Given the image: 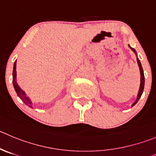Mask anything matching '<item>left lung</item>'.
I'll use <instances>...</instances> for the list:
<instances>
[{"mask_svg":"<svg viewBox=\"0 0 156 156\" xmlns=\"http://www.w3.org/2000/svg\"><path fill=\"white\" fill-rule=\"evenodd\" d=\"M129 47L131 48V50L134 52L135 53H136V50L134 48H132L131 47L129 46ZM137 62H138V64H139V69H140V74H141V83H140V87H139V93H138V96H137V99H136V101L133 104V106H135V105L137 103V102L139 101V99H140L141 96H142V93H143V90H144V86H145V76H144V73H143V69H142V64L140 63V60H139V58L137 57Z\"/></svg>","mask_w":156,"mask_h":156,"instance_id":"1","label":"left lung"}]
</instances>
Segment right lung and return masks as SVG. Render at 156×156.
Wrapping results in <instances>:
<instances>
[{
    "label": "right lung",
    "mask_w": 156,
    "mask_h": 156,
    "mask_svg": "<svg viewBox=\"0 0 156 156\" xmlns=\"http://www.w3.org/2000/svg\"><path fill=\"white\" fill-rule=\"evenodd\" d=\"M16 62L17 61L14 62V69H13V85H14V90H15L17 96H18L27 105H28L30 107H32V106H31V101L30 100L29 98L27 97L25 93L20 88V87H19V86L17 85V81H16V76H17V73H16V64H17V63H16Z\"/></svg>",
    "instance_id": "1"
}]
</instances>
